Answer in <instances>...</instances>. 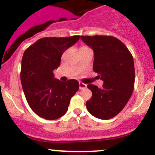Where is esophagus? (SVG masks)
<instances>
[{
	"label": "esophagus",
	"instance_id": "34e87169",
	"mask_svg": "<svg viewBox=\"0 0 155 155\" xmlns=\"http://www.w3.org/2000/svg\"><path fill=\"white\" fill-rule=\"evenodd\" d=\"M87 88V84L82 82H79V89L80 90H84V89Z\"/></svg>",
	"mask_w": 155,
	"mask_h": 155
}]
</instances>
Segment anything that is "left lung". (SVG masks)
Instances as JSON below:
<instances>
[{"instance_id":"1","label":"left lung","mask_w":155,"mask_h":155,"mask_svg":"<svg viewBox=\"0 0 155 155\" xmlns=\"http://www.w3.org/2000/svg\"><path fill=\"white\" fill-rule=\"evenodd\" d=\"M94 51L93 71L104 81L102 88L88 84L92 97L87 101L88 111L101 120H109L123 109L134 89V61L121 41L113 36H81Z\"/></svg>"}]
</instances>
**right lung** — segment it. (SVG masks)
I'll use <instances>...</instances> for the list:
<instances>
[{
  "mask_svg": "<svg viewBox=\"0 0 155 155\" xmlns=\"http://www.w3.org/2000/svg\"><path fill=\"white\" fill-rule=\"evenodd\" d=\"M79 39V35L42 38L25 51L21 83L28 105L41 118L52 120L63 117L79 90L78 81L70 79L63 82L54 78L53 74L59 67L64 51Z\"/></svg>",
  "mask_w": 155,
  "mask_h": 155,
  "instance_id": "obj_1",
  "label": "right lung"
}]
</instances>
